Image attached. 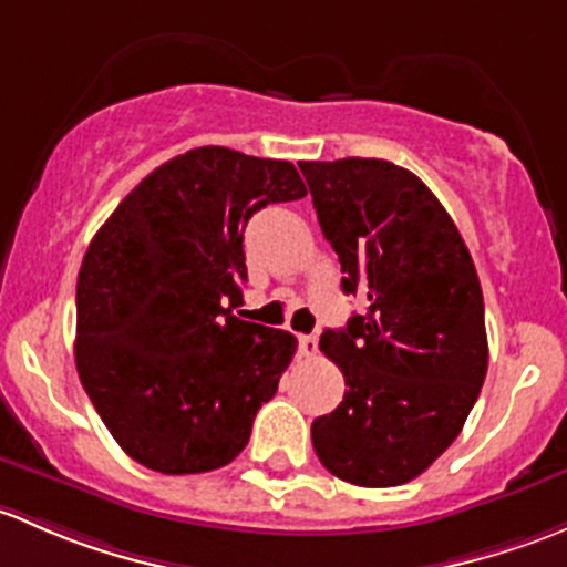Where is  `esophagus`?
<instances>
[{"label":"esophagus","instance_id":"esophagus-1","mask_svg":"<svg viewBox=\"0 0 567 567\" xmlns=\"http://www.w3.org/2000/svg\"><path fill=\"white\" fill-rule=\"evenodd\" d=\"M297 347H300L302 358H317V352H319L317 336H300V341H297Z\"/></svg>","mask_w":567,"mask_h":567}]
</instances>
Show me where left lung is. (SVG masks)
I'll return each instance as SVG.
<instances>
[{
    "label": "left lung",
    "instance_id": "obj_1",
    "mask_svg": "<svg viewBox=\"0 0 567 567\" xmlns=\"http://www.w3.org/2000/svg\"><path fill=\"white\" fill-rule=\"evenodd\" d=\"M341 289L369 300L319 349L347 382L313 451L354 486L410 483L451 447L488 369L475 261L440 198L379 157L302 161Z\"/></svg>",
    "mask_w": 567,
    "mask_h": 567
}]
</instances>
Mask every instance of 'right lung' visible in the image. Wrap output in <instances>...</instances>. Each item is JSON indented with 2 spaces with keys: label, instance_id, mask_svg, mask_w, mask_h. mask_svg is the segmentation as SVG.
<instances>
[{
  "label": "right lung",
  "instance_id": "1",
  "mask_svg": "<svg viewBox=\"0 0 567 567\" xmlns=\"http://www.w3.org/2000/svg\"><path fill=\"white\" fill-rule=\"evenodd\" d=\"M306 196L289 161L198 147L142 179L86 248L75 369L116 445L163 475L226 466L295 358L286 330L243 322V231Z\"/></svg>",
  "mask_w": 567,
  "mask_h": 567
}]
</instances>
